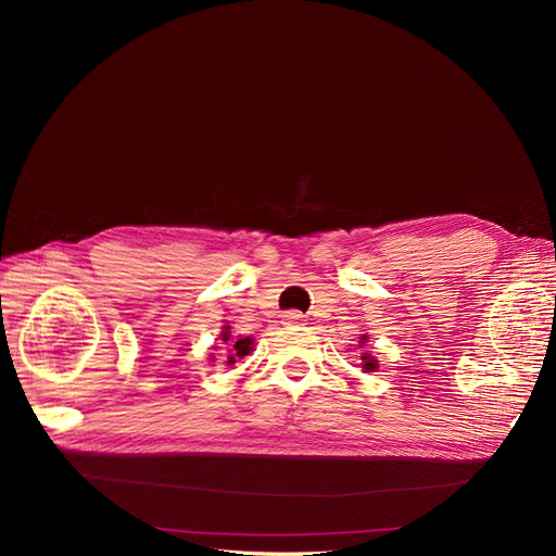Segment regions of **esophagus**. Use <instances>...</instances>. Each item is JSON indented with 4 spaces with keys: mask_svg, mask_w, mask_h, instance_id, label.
I'll use <instances>...</instances> for the list:
<instances>
[{
    "mask_svg": "<svg viewBox=\"0 0 556 556\" xmlns=\"http://www.w3.org/2000/svg\"><path fill=\"white\" fill-rule=\"evenodd\" d=\"M282 317H285V323H288V325H299V323H304V315H301V313H296V311H290V313H285Z\"/></svg>",
    "mask_w": 556,
    "mask_h": 556,
    "instance_id": "esophagus-1",
    "label": "esophagus"
}]
</instances>
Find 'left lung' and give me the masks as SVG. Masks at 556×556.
Returning <instances> with one entry per match:
<instances>
[{
	"label": "left lung",
	"instance_id": "1",
	"mask_svg": "<svg viewBox=\"0 0 556 556\" xmlns=\"http://www.w3.org/2000/svg\"><path fill=\"white\" fill-rule=\"evenodd\" d=\"M364 359H366L364 368H368V371H374V368H376V362H374V359H368V357H364Z\"/></svg>",
	"mask_w": 556,
	"mask_h": 556
}]
</instances>
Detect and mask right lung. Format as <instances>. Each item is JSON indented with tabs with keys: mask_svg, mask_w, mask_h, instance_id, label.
<instances>
[{
	"mask_svg": "<svg viewBox=\"0 0 556 556\" xmlns=\"http://www.w3.org/2000/svg\"><path fill=\"white\" fill-rule=\"evenodd\" d=\"M229 339V336L225 333V341ZM233 350H237V357H243V355H248L250 352V339H239L237 343H233ZM233 362V357H229V364Z\"/></svg>",
	"mask_w": 556,
	"mask_h": 556,
	"instance_id": "right-lung-1",
	"label": "right lung"
}]
</instances>
